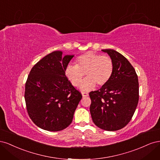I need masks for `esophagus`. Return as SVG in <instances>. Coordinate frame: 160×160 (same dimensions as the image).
Wrapping results in <instances>:
<instances>
[{
  "mask_svg": "<svg viewBox=\"0 0 160 160\" xmlns=\"http://www.w3.org/2000/svg\"><path fill=\"white\" fill-rule=\"evenodd\" d=\"M81 93H82V95H83V97H88L89 95L88 93H87V92H85V91H82Z\"/></svg>",
  "mask_w": 160,
  "mask_h": 160,
  "instance_id": "obj_1",
  "label": "esophagus"
}]
</instances>
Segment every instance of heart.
Returning a JSON list of instances; mask_svg holds the SVG:
<instances>
[{
  "mask_svg": "<svg viewBox=\"0 0 160 160\" xmlns=\"http://www.w3.org/2000/svg\"><path fill=\"white\" fill-rule=\"evenodd\" d=\"M113 72V62L108 55L93 52H87L77 58L76 65H69L65 75L74 86H78L85 75L88 76L80 85L83 90H90L95 85L103 86L110 80Z\"/></svg>",
  "mask_w": 160,
  "mask_h": 160,
  "instance_id": "b5f03b06",
  "label": "heart"
}]
</instances>
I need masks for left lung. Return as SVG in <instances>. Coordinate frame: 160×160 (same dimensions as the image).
<instances>
[{
  "label": "left lung",
  "instance_id": "obj_1",
  "mask_svg": "<svg viewBox=\"0 0 160 160\" xmlns=\"http://www.w3.org/2000/svg\"><path fill=\"white\" fill-rule=\"evenodd\" d=\"M113 62V72L105 85L91 91L90 113L93 123L106 131L122 129L132 119L139 101L138 77L133 67L119 52L103 49Z\"/></svg>",
  "mask_w": 160,
  "mask_h": 160
}]
</instances>
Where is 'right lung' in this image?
Segmentation results:
<instances>
[{
    "label": "right lung",
    "mask_w": 160,
    "mask_h": 160,
    "mask_svg": "<svg viewBox=\"0 0 160 160\" xmlns=\"http://www.w3.org/2000/svg\"><path fill=\"white\" fill-rule=\"evenodd\" d=\"M56 51L33 66L25 83V99L30 118L37 126L50 132L65 129L71 123L82 98L65 75L74 55Z\"/></svg>",
    "instance_id": "obj_1"
}]
</instances>
